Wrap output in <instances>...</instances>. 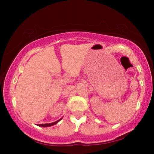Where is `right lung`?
<instances>
[{
	"mask_svg": "<svg viewBox=\"0 0 154 154\" xmlns=\"http://www.w3.org/2000/svg\"><path fill=\"white\" fill-rule=\"evenodd\" d=\"M62 119H59L58 121H55V122H53V123H45V124H38V125H37L40 126V127H43V128H45V127H50V126H52V125H55V124L57 123L58 122H59V121H60L61 120H62Z\"/></svg>",
	"mask_w": 154,
	"mask_h": 154,
	"instance_id": "right-lung-1",
	"label": "right lung"
}]
</instances>
